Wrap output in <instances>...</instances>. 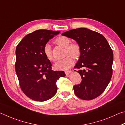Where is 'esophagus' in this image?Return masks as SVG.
I'll return each instance as SVG.
<instances>
[{
    "label": "esophagus",
    "instance_id": "esophagus-1",
    "mask_svg": "<svg viewBox=\"0 0 125 125\" xmlns=\"http://www.w3.org/2000/svg\"><path fill=\"white\" fill-rule=\"evenodd\" d=\"M72 73V71H65V73H66V75H69L70 73Z\"/></svg>",
    "mask_w": 125,
    "mask_h": 125
}]
</instances>
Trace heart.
Returning <instances> with one entry per match:
<instances>
[{
	"label": "heart",
	"mask_w": 125,
	"mask_h": 125,
	"mask_svg": "<svg viewBox=\"0 0 125 125\" xmlns=\"http://www.w3.org/2000/svg\"><path fill=\"white\" fill-rule=\"evenodd\" d=\"M55 42L57 44L65 48V55L67 56L55 63L54 68L56 70L58 71L67 70L70 69L74 64L73 59L71 56H73L74 59L80 58L81 54V48L78 43L76 42L71 43L70 39L66 36H61L58 37L55 39ZM43 52L48 60L50 61L54 60L52 48L49 44H47L45 45L43 48Z\"/></svg>",
	"instance_id": "heart-1"
}]
</instances>
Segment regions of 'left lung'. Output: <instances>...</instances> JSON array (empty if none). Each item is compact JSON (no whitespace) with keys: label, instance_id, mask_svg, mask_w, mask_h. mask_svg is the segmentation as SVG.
Masks as SVG:
<instances>
[{"label":"left lung","instance_id":"left-lung-1","mask_svg":"<svg viewBox=\"0 0 125 125\" xmlns=\"http://www.w3.org/2000/svg\"><path fill=\"white\" fill-rule=\"evenodd\" d=\"M63 36L76 41L81 54L74 69L82 78L80 84L73 86L75 95L80 99H95L104 92L113 75V52L102 34L86 28L69 30ZM76 71V70H75Z\"/></svg>","mask_w":125,"mask_h":125}]
</instances>
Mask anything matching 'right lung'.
Listing matches in <instances>:
<instances>
[{
    "instance_id": "obj_1",
    "label": "right lung",
    "mask_w": 125,
    "mask_h": 125,
    "mask_svg": "<svg viewBox=\"0 0 125 125\" xmlns=\"http://www.w3.org/2000/svg\"><path fill=\"white\" fill-rule=\"evenodd\" d=\"M60 31L38 30L26 35L16 48L15 71L22 91L34 101L49 100L57 92L56 82L65 77L62 71L52 70L43 48Z\"/></svg>"
}]
</instances>
